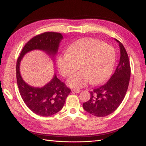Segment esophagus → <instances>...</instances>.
Instances as JSON below:
<instances>
[{
	"instance_id": "34e87169",
	"label": "esophagus",
	"mask_w": 146,
	"mask_h": 146,
	"mask_svg": "<svg viewBox=\"0 0 146 146\" xmlns=\"http://www.w3.org/2000/svg\"><path fill=\"white\" fill-rule=\"evenodd\" d=\"M80 91V89H78V88H73V90H72V92H75V93H79Z\"/></svg>"
}]
</instances>
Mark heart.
<instances>
[{
  "mask_svg": "<svg viewBox=\"0 0 146 146\" xmlns=\"http://www.w3.org/2000/svg\"><path fill=\"white\" fill-rule=\"evenodd\" d=\"M115 60L112 48L93 38H85L73 42L67 53L58 58L59 71L64 77L75 73L80 65V71L67 81L71 88H79L89 83L97 85L110 76Z\"/></svg>",
  "mask_w": 146,
  "mask_h": 146,
  "instance_id": "1",
  "label": "heart"
}]
</instances>
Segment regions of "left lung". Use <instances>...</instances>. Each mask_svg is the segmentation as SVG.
Segmentation results:
<instances>
[{
  "instance_id": "left-lung-1",
  "label": "left lung",
  "mask_w": 146,
  "mask_h": 146,
  "mask_svg": "<svg viewBox=\"0 0 146 146\" xmlns=\"http://www.w3.org/2000/svg\"><path fill=\"white\" fill-rule=\"evenodd\" d=\"M114 39L119 44V64L108 81L90 92V100L83 104L84 110L94 116L105 117L113 113L122 103L129 86L131 67L128 54L122 43Z\"/></svg>"
}]
</instances>
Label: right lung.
Segmentation results:
<instances>
[{"instance_id":"obj_1","label":"right lung","mask_w":146,"mask_h":146,"mask_svg":"<svg viewBox=\"0 0 146 146\" xmlns=\"http://www.w3.org/2000/svg\"><path fill=\"white\" fill-rule=\"evenodd\" d=\"M63 39L61 34L53 32H46L36 36L26 43L17 59L16 77L21 96L27 107L40 116H51L61 110L71 90L57 78L55 73L50 81L41 87L29 85L21 76L20 64L27 52L39 50L49 56L54 65L56 56Z\"/></svg>"}]
</instances>
